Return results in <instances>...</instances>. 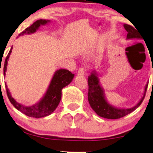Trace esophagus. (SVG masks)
Returning <instances> with one entry per match:
<instances>
[{"label": "esophagus", "mask_w": 153, "mask_h": 153, "mask_svg": "<svg viewBox=\"0 0 153 153\" xmlns=\"http://www.w3.org/2000/svg\"><path fill=\"white\" fill-rule=\"evenodd\" d=\"M85 70L83 68H79V70L78 71V75H79V76H83V75L85 74Z\"/></svg>", "instance_id": "esophagus-1"}]
</instances>
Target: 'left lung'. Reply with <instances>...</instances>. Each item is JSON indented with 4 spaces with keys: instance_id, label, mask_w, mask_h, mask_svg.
Masks as SVG:
<instances>
[{
    "instance_id": "1",
    "label": "left lung",
    "mask_w": 153,
    "mask_h": 153,
    "mask_svg": "<svg viewBox=\"0 0 153 153\" xmlns=\"http://www.w3.org/2000/svg\"><path fill=\"white\" fill-rule=\"evenodd\" d=\"M123 26L127 32L126 38L127 40L128 39L139 40L142 39L141 35L138 32L137 29L136 30L132 26L125 24L123 25ZM88 83L89 87L88 99L90 106L98 116L107 119H118L123 118L139 107L145 97L148 85V82H147L144 88L143 96L135 106L129 108H120L112 105L108 102L105 93H104V90L100 83L98 74L96 70L92 71L88 79Z\"/></svg>"
}]
</instances>
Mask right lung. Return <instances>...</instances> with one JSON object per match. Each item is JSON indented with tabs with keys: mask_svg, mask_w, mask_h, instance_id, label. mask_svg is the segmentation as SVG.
<instances>
[{
	"mask_svg": "<svg viewBox=\"0 0 153 153\" xmlns=\"http://www.w3.org/2000/svg\"><path fill=\"white\" fill-rule=\"evenodd\" d=\"M50 22L51 21L47 19L37 20L35 23H33L30 27L27 28L24 31L20 33L19 36L35 33L41 26L48 25ZM12 49L13 47H12L9 53L6 57L5 63H4L3 74L5 76L6 71H7L8 60H9L10 54L12 53ZM74 77V74L68 70L59 69V70H56L52 76L49 86L42 97L39 100V102L31 106H25L16 102L10 93L6 82L5 88L6 91H7V97L9 98L10 102L16 109L29 117L39 118L49 116L56 110L60 103V100H61L62 88L70 84L72 81Z\"/></svg>",
	"mask_w": 153,
	"mask_h": 153,
	"instance_id": "right-lung-1",
	"label": "right lung"
}]
</instances>
